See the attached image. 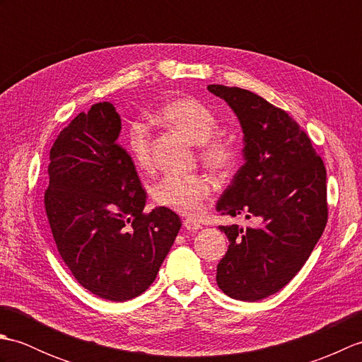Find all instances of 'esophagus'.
<instances>
[{
  "label": "esophagus",
  "mask_w": 362,
  "mask_h": 362,
  "mask_svg": "<svg viewBox=\"0 0 362 362\" xmlns=\"http://www.w3.org/2000/svg\"><path fill=\"white\" fill-rule=\"evenodd\" d=\"M183 227H185L189 233H194L202 226H201V222H197L194 219H185V221H183Z\"/></svg>",
  "instance_id": "esophagus-1"
}]
</instances>
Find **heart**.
<instances>
[{
	"mask_svg": "<svg viewBox=\"0 0 362 362\" xmlns=\"http://www.w3.org/2000/svg\"><path fill=\"white\" fill-rule=\"evenodd\" d=\"M161 124L189 143L201 146V158L213 171L224 173L233 165L235 151L230 141L214 136L218 119L213 112L193 98H180L168 103L158 113ZM127 149L135 165L149 169L151 135L144 124L135 122L127 134ZM211 182L202 175H174L161 177L151 188L156 204L185 216H194L202 210V204L211 194Z\"/></svg>",
	"mask_w": 362,
	"mask_h": 362,
	"instance_id": "obj_1",
	"label": "heart"
}]
</instances>
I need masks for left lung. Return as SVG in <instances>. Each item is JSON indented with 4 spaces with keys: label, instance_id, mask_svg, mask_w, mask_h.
Masks as SVG:
<instances>
[{
    "label": "left lung",
    "instance_id": "left-lung-1",
    "mask_svg": "<svg viewBox=\"0 0 362 362\" xmlns=\"http://www.w3.org/2000/svg\"><path fill=\"white\" fill-rule=\"evenodd\" d=\"M243 130L244 165L216 210L257 219L247 228L221 226L228 238L216 271L228 297L257 302L279 292L310 258L327 226V171L311 140L289 115L249 90L209 86Z\"/></svg>",
    "mask_w": 362,
    "mask_h": 362
}]
</instances>
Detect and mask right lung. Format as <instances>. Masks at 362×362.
<instances>
[{
  "mask_svg": "<svg viewBox=\"0 0 362 362\" xmlns=\"http://www.w3.org/2000/svg\"><path fill=\"white\" fill-rule=\"evenodd\" d=\"M119 134L113 104L81 112L52 144L45 193L60 257L83 288L112 302L151 286L182 226L166 206L144 213L148 194Z\"/></svg>",
  "mask_w": 362,
  "mask_h": 362,
  "instance_id": "obj_1",
  "label": "right lung"
}]
</instances>
